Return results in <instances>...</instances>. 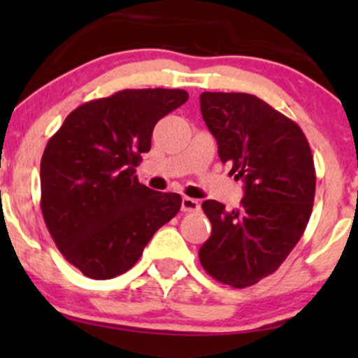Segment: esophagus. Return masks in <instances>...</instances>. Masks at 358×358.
<instances>
[{
	"label": "esophagus",
	"instance_id": "1",
	"mask_svg": "<svg viewBox=\"0 0 358 358\" xmlns=\"http://www.w3.org/2000/svg\"><path fill=\"white\" fill-rule=\"evenodd\" d=\"M182 210H183L185 213L199 212V210H200L199 200L190 199V196H183V200H182Z\"/></svg>",
	"mask_w": 358,
	"mask_h": 358
}]
</instances>
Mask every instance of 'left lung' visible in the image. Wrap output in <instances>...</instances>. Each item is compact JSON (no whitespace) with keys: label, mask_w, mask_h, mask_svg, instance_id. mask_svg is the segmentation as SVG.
I'll use <instances>...</instances> for the list:
<instances>
[{"label":"left lung","mask_w":358,"mask_h":358,"mask_svg":"<svg viewBox=\"0 0 358 358\" xmlns=\"http://www.w3.org/2000/svg\"><path fill=\"white\" fill-rule=\"evenodd\" d=\"M200 110L222 163L244 182L241 207L205 200L212 224L203 269L234 287L256 285L285 262L305 232L315 200V165L301 127L244 92H203Z\"/></svg>","instance_id":"left-lung-1"}]
</instances>
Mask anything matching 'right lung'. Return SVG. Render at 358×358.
<instances>
[{
	"label": "right lung",
	"mask_w": 358,
	"mask_h": 358,
	"mask_svg": "<svg viewBox=\"0 0 358 358\" xmlns=\"http://www.w3.org/2000/svg\"><path fill=\"white\" fill-rule=\"evenodd\" d=\"M182 89H126L65 117L40 163L42 213L62 256L84 276L110 279L133 268L182 207L178 193L138 182L155 124L185 104Z\"/></svg>",
	"instance_id": "add662e5"
}]
</instances>
